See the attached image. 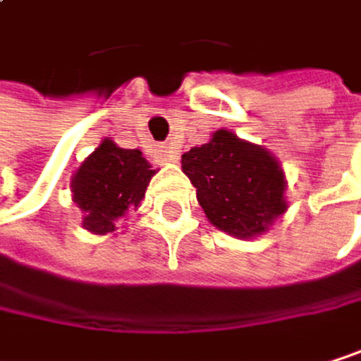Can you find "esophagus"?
Listing matches in <instances>:
<instances>
[{
  "instance_id": "obj_1",
  "label": "esophagus",
  "mask_w": 361,
  "mask_h": 361,
  "mask_svg": "<svg viewBox=\"0 0 361 361\" xmlns=\"http://www.w3.org/2000/svg\"><path fill=\"white\" fill-rule=\"evenodd\" d=\"M158 158H160V162H177L179 154L173 147H160V156Z\"/></svg>"
}]
</instances>
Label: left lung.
Wrapping results in <instances>:
<instances>
[{"instance_id": "1", "label": "left lung", "mask_w": 361, "mask_h": 361, "mask_svg": "<svg viewBox=\"0 0 361 361\" xmlns=\"http://www.w3.org/2000/svg\"><path fill=\"white\" fill-rule=\"evenodd\" d=\"M182 169L214 226L233 238H255L285 214V175L276 158L228 130L182 156Z\"/></svg>"}]
</instances>
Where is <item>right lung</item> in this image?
Listing matches in <instances>:
<instances>
[{
	"label": "right lung",
	"mask_w": 361,
	"mask_h": 361,
	"mask_svg": "<svg viewBox=\"0 0 361 361\" xmlns=\"http://www.w3.org/2000/svg\"><path fill=\"white\" fill-rule=\"evenodd\" d=\"M154 171L139 149H121L104 139L72 177L74 203L92 233H113L117 218L139 207Z\"/></svg>",
	"instance_id": "obj_1"
}]
</instances>
